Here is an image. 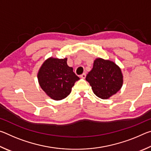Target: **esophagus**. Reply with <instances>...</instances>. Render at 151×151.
I'll use <instances>...</instances> for the list:
<instances>
[{"mask_svg":"<svg viewBox=\"0 0 151 151\" xmlns=\"http://www.w3.org/2000/svg\"><path fill=\"white\" fill-rule=\"evenodd\" d=\"M85 77H86V74L85 73H83V75H81V78H85Z\"/></svg>","mask_w":151,"mask_h":151,"instance_id":"34e87169","label":"esophagus"}]
</instances>
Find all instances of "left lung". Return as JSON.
Listing matches in <instances>:
<instances>
[{
  "label": "left lung",
  "instance_id": "1",
  "mask_svg": "<svg viewBox=\"0 0 151 151\" xmlns=\"http://www.w3.org/2000/svg\"><path fill=\"white\" fill-rule=\"evenodd\" d=\"M94 94L102 99H108L121 88L123 75L121 68L113 61L97 58L93 67L86 76Z\"/></svg>",
  "mask_w": 151,
  "mask_h": 151
}]
</instances>
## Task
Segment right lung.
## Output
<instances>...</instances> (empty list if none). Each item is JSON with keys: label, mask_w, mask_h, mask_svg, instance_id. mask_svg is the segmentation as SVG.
Listing matches in <instances>:
<instances>
[{"label": "right lung", "mask_w": 151, "mask_h": 151, "mask_svg": "<svg viewBox=\"0 0 151 151\" xmlns=\"http://www.w3.org/2000/svg\"><path fill=\"white\" fill-rule=\"evenodd\" d=\"M67 58L59 59L50 57L40 66L37 74L38 81L47 95L55 101L65 99L79 77L67 65Z\"/></svg>", "instance_id": "add662e5"}]
</instances>
